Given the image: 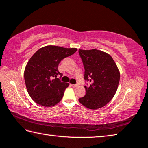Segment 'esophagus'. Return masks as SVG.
<instances>
[{
	"label": "esophagus",
	"mask_w": 148,
	"mask_h": 148,
	"mask_svg": "<svg viewBox=\"0 0 148 148\" xmlns=\"http://www.w3.org/2000/svg\"><path fill=\"white\" fill-rule=\"evenodd\" d=\"M71 85L72 86H74V87H76V86H77V84H71Z\"/></svg>",
	"instance_id": "obj_1"
}]
</instances>
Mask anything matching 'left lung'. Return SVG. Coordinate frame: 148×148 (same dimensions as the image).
<instances>
[{
	"instance_id": "1",
	"label": "left lung",
	"mask_w": 148,
	"mask_h": 148,
	"mask_svg": "<svg viewBox=\"0 0 148 148\" xmlns=\"http://www.w3.org/2000/svg\"><path fill=\"white\" fill-rule=\"evenodd\" d=\"M85 69L84 79L86 94L79 99L80 103L90 109L96 110L105 106L116 92L120 73L111 56L96 49L79 50Z\"/></svg>"
}]
</instances>
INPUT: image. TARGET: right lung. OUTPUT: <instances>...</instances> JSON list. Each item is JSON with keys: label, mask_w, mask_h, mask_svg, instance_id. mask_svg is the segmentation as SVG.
<instances>
[{"label": "right lung", "mask_w": 148, "mask_h": 148, "mask_svg": "<svg viewBox=\"0 0 148 148\" xmlns=\"http://www.w3.org/2000/svg\"><path fill=\"white\" fill-rule=\"evenodd\" d=\"M76 48L48 45L38 50L27 63L24 79L28 94L34 102L43 106H53L62 100L69 84L57 78L58 65L63 59L74 54Z\"/></svg>", "instance_id": "1"}]
</instances>
